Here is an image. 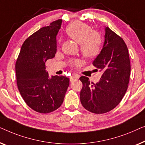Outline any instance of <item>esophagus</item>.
<instances>
[{
  "label": "esophagus",
  "instance_id": "1",
  "mask_svg": "<svg viewBox=\"0 0 145 145\" xmlns=\"http://www.w3.org/2000/svg\"><path fill=\"white\" fill-rule=\"evenodd\" d=\"M78 79H79V76L77 75H73L70 77V81H72H72L78 80Z\"/></svg>",
  "mask_w": 145,
  "mask_h": 145
}]
</instances>
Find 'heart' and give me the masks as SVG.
Listing matches in <instances>:
<instances>
[{
    "label": "heart",
    "mask_w": 145,
    "mask_h": 145,
    "mask_svg": "<svg viewBox=\"0 0 145 145\" xmlns=\"http://www.w3.org/2000/svg\"><path fill=\"white\" fill-rule=\"evenodd\" d=\"M68 35L80 44V50L83 56L93 58L101 51L103 40L99 32L93 31L87 24L79 21H74L66 27ZM73 63L77 64L78 61Z\"/></svg>",
    "instance_id": "obj_1"
}]
</instances>
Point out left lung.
I'll list each match as a JSON object with an SVG mask.
<instances>
[{"label":"left lung","instance_id":"obj_1","mask_svg":"<svg viewBox=\"0 0 145 145\" xmlns=\"http://www.w3.org/2000/svg\"><path fill=\"white\" fill-rule=\"evenodd\" d=\"M103 49L93 62L103 73L100 81L91 83L88 77L81 76V105L95 114L112 110L123 99L129 84L131 65L127 45L123 39L108 27L105 28Z\"/></svg>","mask_w":145,"mask_h":145}]
</instances>
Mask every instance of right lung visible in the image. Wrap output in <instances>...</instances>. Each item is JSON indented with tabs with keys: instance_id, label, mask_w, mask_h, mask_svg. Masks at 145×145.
Instances as JSON below:
<instances>
[{
	"instance_id": "right-lung-1",
	"label": "right lung",
	"mask_w": 145,
	"mask_h": 145,
	"mask_svg": "<svg viewBox=\"0 0 145 145\" xmlns=\"http://www.w3.org/2000/svg\"><path fill=\"white\" fill-rule=\"evenodd\" d=\"M62 20H58L29 36L22 44L16 62L17 85L25 103L33 110L47 114L62 105L70 84L65 76L49 78L45 62L56 52V35Z\"/></svg>"
}]
</instances>
